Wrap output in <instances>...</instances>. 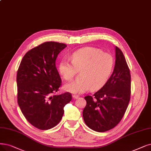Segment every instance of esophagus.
Returning a JSON list of instances; mask_svg holds the SVG:
<instances>
[{
    "instance_id": "34e87169",
    "label": "esophagus",
    "mask_w": 151,
    "mask_h": 151,
    "mask_svg": "<svg viewBox=\"0 0 151 151\" xmlns=\"http://www.w3.org/2000/svg\"><path fill=\"white\" fill-rule=\"evenodd\" d=\"M72 97H73L74 99H77L79 97V96H78L77 95H72Z\"/></svg>"
}]
</instances>
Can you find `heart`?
I'll return each mask as SVG.
<instances>
[{
	"mask_svg": "<svg viewBox=\"0 0 151 151\" xmlns=\"http://www.w3.org/2000/svg\"><path fill=\"white\" fill-rule=\"evenodd\" d=\"M69 60L64 59L59 64V71L65 81H71L79 71V79L66 84V91L80 94L90 88L103 87L111 74L114 59L109 53L95 47H86L74 52Z\"/></svg>",
	"mask_w": 151,
	"mask_h": 151,
	"instance_id": "b5f03b06",
	"label": "heart"
}]
</instances>
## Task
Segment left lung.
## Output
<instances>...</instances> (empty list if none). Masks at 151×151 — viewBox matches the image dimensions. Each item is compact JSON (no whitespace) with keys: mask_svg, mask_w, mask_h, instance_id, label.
Instances as JSON below:
<instances>
[{"mask_svg":"<svg viewBox=\"0 0 151 151\" xmlns=\"http://www.w3.org/2000/svg\"><path fill=\"white\" fill-rule=\"evenodd\" d=\"M116 61L113 73L105 85L92 96L84 97V122L97 132L110 130L120 122L131 96V74L122 50L115 47Z\"/></svg>","mask_w":151,"mask_h":151,"instance_id":"8db88e82","label":"left lung"}]
</instances>
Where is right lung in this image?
Wrapping results in <instances>:
<instances>
[{
    "mask_svg": "<svg viewBox=\"0 0 151 151\" xmlns=\"http://www.w3.org/2000/svg\"><path fill=\"white\" fill-rule=\"evenodd\" d=\"M66 46L47 41L32 48L23 56L17 71L18 104L27 121L41 130L56 126L64 106L72 99L69 92L55 95L62 82L56 60Z\"/></svg>",
    "mask_w": 151,
    "mask_h": 151,
    "instance_id": "add662e5",
    "label": "right lung"
}]
</instances>
